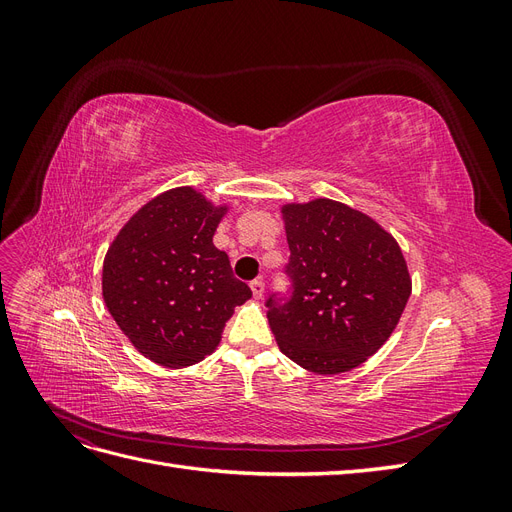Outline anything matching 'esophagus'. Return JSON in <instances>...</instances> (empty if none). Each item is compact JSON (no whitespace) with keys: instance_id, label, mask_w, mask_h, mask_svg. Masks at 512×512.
I'll use <instances>...</instances> for the list:
<instances>
[{"instance_id":"obj_1","label":"esophagus","mask_w":512,"mask_h":512,"mask_svg":"<svg viewBox=\"0 0 512 512\" xmlns=\"http://www.w3.org/2000/svg\"><path fill=\"white\" fill-rule=\"evenodd\" d=\"M250 288H252L254 299H262V294H265V282H262V280H254V282L250 284Z\"/></svg>"}]
</instances>
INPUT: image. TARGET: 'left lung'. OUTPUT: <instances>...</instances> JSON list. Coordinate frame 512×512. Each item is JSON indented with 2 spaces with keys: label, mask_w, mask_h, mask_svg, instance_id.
<instances>
[{
  "label": "left lung",
  "mask_w": 512,
  "mask_h": 512,
  "mask_svg": "<svg viewBox=\"0 0 512 512\" xmlns=\"http://www.w3.org/2000/svg\"><path fill=\"white\" fill-rule=\"evenodd\" d=\"M286 292L267 299L280 350L314 374H344L374 354L404 314L412 282L397 241L365 213L318 198L282 209Z\"/></svg>",
  "instance_id": "1"
}]
</instances>
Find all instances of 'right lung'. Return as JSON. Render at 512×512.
Segmentation results:
<instances>
[{
	"label": "right lung",
	"mask_w": 512,
	"mask_h": 512,
	"mask_svg": "<svg viewBox=\"0 0 512 512\" xmlns=\"http://www.w3.org/2000/svg\"><path fill=\"white\" fill-rule=\"evenodd\" d=\"M224 213L192 188L168 190L138 209L106 252L108 312L138 352L164 367L203 361L252 297L213 245Z\"/></svg>",
	"instance_id": "obj_1"
}]
</instances>
